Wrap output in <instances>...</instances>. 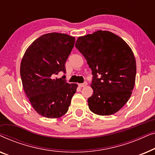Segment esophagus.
Returning <instances> with one entry per match:
<instances>
[{"label": "esophagus", "mask_w": 155, "mask_h": 155, "mask_svg": "<svg viewBox=\"0 0 155 155\" xmlns=\"http://www.w3.org/2000/svg\"><path fill=\"white\" fill-rule=\"evenodd\" d=\"M87 85V82H84L83 83L79 84V86L80 87H85Z\"/></svg>", "instance_id": "esophagus-1"}]
</instances>
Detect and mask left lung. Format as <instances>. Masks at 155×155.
I'll return each mask as SVG.
<instances>
[{"instance_id":"8db88e82","label":"left lung","mask_w":155,"mask_h":155,"mask_svg":"<svg viewBox=\"0 0 155 155\" xmlns=\"http://www.w3.org/2000/svg\"><path fill=\"white\" fill-rule=\"evenodd\" d=\"M75 47L85 58L93 75L90 111L109 116L127 103L134 88L136 61L128 44L115 34L99 30L78 37Z\"/></svg>"}]
</instances>
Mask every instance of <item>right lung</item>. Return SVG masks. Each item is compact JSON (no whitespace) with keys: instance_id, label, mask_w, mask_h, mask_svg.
<instances>
[{"instance_id":"add662e5","label":"right lung","mask_w":155,"mask_h":155,"mask_svg":"<svg viewBox=\"0 0 155 155\" xmlns=\"http://www.w3.org/2000/svg\"><path fill=\"white\" fill-rule=\"evenodd\" d=\"M75 39L66 34L52 32L41 36L25 51L20 64L24 91L34 109L48 118L67 113L78 84L66 82L65 64Z\"/></svg>"}]
</instances>
